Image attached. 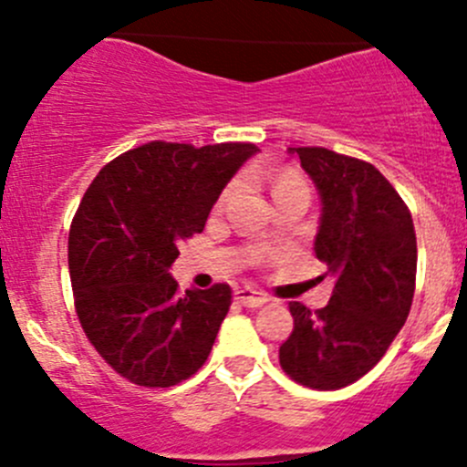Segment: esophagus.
<instances>
[{
	"instance_id": "obj_1",
	"label": "esophagus",
	"mask_w": 467,
	"mask_h": 467,
	"mask_svg": "<svg viewBox=\"0 0 467 467\" xmlns=\"http://www.w3.org/2000/svg\"><path fill=\"white\" fill-rule=\"evenodd\" d=\"M234 300L242 303L244 307H262L266 303V296L260 294V291L251 289V286H242V289L234 291Z\"/></svg>"
}]
</instances>
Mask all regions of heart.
Masks as SVG:
<instances>
[{
	"instance_id": "obj_1",
	"label": "heart",
	"mask_w": 467,
	"mask_h": 467,
	"mask_svg": "<svg viewBox=\"0 0 467 467\" xmlns=\"http://www.w3.org/2000/svg\"><path fill=\"white\" fill-rule=\"evenodd\" d=\"M300 182H305V181L296 171H282L280 176L275 178V187H273V194H275V192H280V190H285V187L300 185ZM234 187H237V182H230V185L225 187V192H223V194H221V199H219V207L225 205V201L230 199V194H233V192H234Z\"/></svg>"
}]
</instances>
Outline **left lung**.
<instances>
[{"instance_id":"left-lung-1","label":"left lung","mask_w":467,"mask_h":467,"mask_svg":"<svg viewBox=\"0 0 467 467\" xmlns=\"http://www.w3.org/2000/svg\"><path fill=\"white\" fill-rule=\"evenodd\" d=\"M291 153L321 194L314 251L337 285L317 312L289 303L294 332L280 346V366L298 384L337 390L364 378L407 321L416 291V230L402 196L370 162L323 146Z\"/></svg>"}]
</instances>
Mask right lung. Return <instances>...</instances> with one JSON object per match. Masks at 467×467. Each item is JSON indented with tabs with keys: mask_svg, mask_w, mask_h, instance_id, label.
Returning <instances> with one entry per match:
<instances>
[{
	"mask_svg": "<svg viewBox=\"0 0 467 467\" xmlns=\"http://www.w3.org/2000/svg\"><path fill=\"white\" fill-rule=\"evenodd\" d=\"M255 150L155 140L108 162L83 194L67 242L74 307L88 341L124 379L167 389L205 364L233 289L219 282L181 294L169 266Z\"/></svg>",
	"mask_w": 467,
	"mask_h": 467,
	"instance_id": "obj_1",
	"label": "right lung"
}]
</instances>
